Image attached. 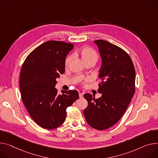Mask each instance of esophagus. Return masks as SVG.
Instances as JSON below:
<instances>
[{"label":"esophagus","instance_id":"esophagus-1","mask_svg":"<svg viewBox=\"0 0 158 158\" xmlns=\"http://www.w3.org/2000/svg\"><path fill=\"white\" fill-rule=\"evenodd\" d=\"M79 98H82L83 97V93H79Z\"/></svg>","mask_w":158,"mask_h":158}]
</instances>
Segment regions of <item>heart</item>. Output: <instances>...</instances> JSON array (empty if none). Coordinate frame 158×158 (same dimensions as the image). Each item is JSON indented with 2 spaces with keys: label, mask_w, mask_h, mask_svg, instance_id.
Masks as SVG:
<instances>
[{
  "label": "heart",
  "mask_w": 158,
  "mask_h": 158,
  "mask_svg": "<svg viewBox=\"0 0 158 158\" xmlns=\"http://www.w3.org/2000/svg\"><path fill=\"white\" fill-rule=\"evenodd\" d=\"M80 55L84 60L85 62H87L89 61H97L98 59V55L97 54V52H95L94 49L92 48H88V47H85L83 48L80 49L79 51ZM72 59V56L70 55L69 56L66 60H65V65L67 66L70 62L71 61Z\"/></svg>",
  "instance_id": "heart-1"
}]
</instances>
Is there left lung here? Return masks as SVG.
Returning a JSON list of instances; mask_svg holds the SVG:
<instances>
[{
  "label": "left lung",
  "instance_id": "8db88e82",
  "mask_svg": "<svg viewBox=\"0 0 158 158\" xmlns=\"http://www.w3.org/2000/svg\"><path fill=\"white\" fill-rule=\"evenodd\" d=\"M102 59L98 77L102 79L99 98L86 93L88 107L84 115L88 124L106 130L116 123L127 110L135 93V70L128 54L119 47L104 40H94Z\"/></svg>",
  "mask_w": 158,
  "mask_h": 158
}]
</instances>
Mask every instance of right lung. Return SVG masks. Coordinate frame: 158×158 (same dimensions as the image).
<instances>
[{"mask_svg": "<svg viewBox=\"0 0 158 158\" xmlns=\"http://www.w3.org/2000/svg\"><path fill=\"white\" fill-rule=\"evenodd\" d=\"M73 48L70 43L47 41L25 59L19 79L23 102L30 116L42 128L59 127L66 118V109L79 98L77 90L58 94L56 79L65 72L67 55Z\"/></svg>", "mask_w": 158, "mask_h": 158, "instance_id": "right-lung-1", "label": "right lung"}]
</instances>
